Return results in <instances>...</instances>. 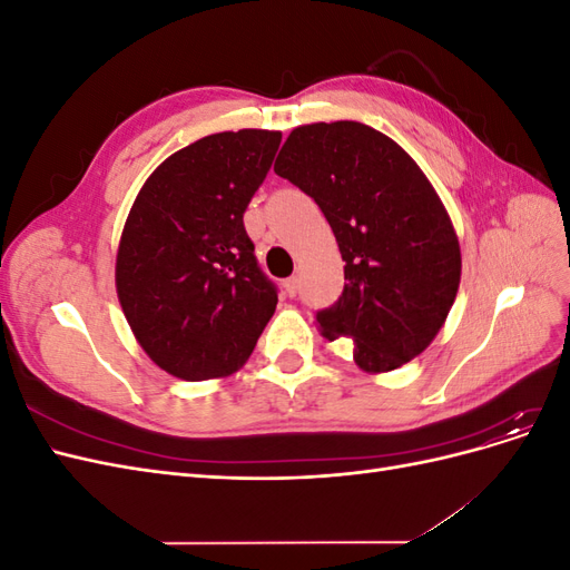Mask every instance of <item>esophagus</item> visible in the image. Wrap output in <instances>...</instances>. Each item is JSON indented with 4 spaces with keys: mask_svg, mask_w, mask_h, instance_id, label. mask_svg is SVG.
Here are the masks:
<instances>
[{
    "mask_svg": "<svg viewBox=\"0 0 570 570\" xmlns=\"http://www.w3.org/2000/svg\"><path fill=\"white\" fill-rule=\"evenodd\" d=\"M283 285H285V292H287L289 297H297V292H299V281L295 278V275H292V278H287Z\"/></svg>",
    "mask_w": 570,
    "mask_h": 570,
    "instance_id": "1",
    "label": "esophagus"
}]
</instances>
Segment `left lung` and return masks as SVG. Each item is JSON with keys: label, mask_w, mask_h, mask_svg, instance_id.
<instances>
[{"label": "left lung", "mask_w": 570, "mask_h": 570, "mask_svg": "<svg viewBox=\"0 0 570 570\" xmlns=\"http://www.w3.org/2000/svg\"><path fill=\"white\" fill-rule=\"evenodd\" d=\"M275 174L318 204L342 254L347 283L316 312L323 335L352 340L371 373L419 356L454 304L461 252L416 161L387 135L335 120L292 130Z\"/></svg>", "instance_id": "1"}]
</instances>
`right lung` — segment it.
Wrapping results in <instances>:
<instances>
[{"label":"right lung","instance_id":"right-lung-1","mask_svg":"<svg viewBox=\"0 0 570 570\" xmlns=\"http://www.w3.org/2000/svg\"><path fill=\"white\" fill-rule=\"evenodd\" d=\"M281 132L202 137L142 185L116 258V289L137 342L183 381L237 371L278 304L245 230Z\"/></svg>","mask_w":570,"mask_h":570}]
</instances>
